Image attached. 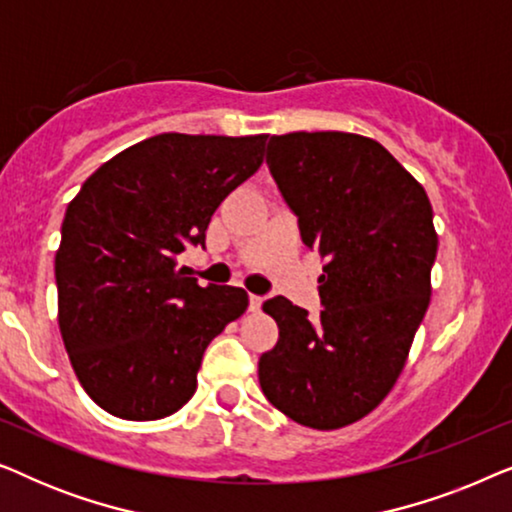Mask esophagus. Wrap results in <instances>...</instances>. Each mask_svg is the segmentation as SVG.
<instances>
[{"label":"esophagus","mask_w":512,"mask_h":512,"mask_svg":"<svg viewBox=\"0 0 512 512\" xmlns=\"http://www.w3.org/2000/svg\"><path fill=\"white\" fill-rule=\"evenodd\" d=\"M263 296H256V293H251V296H249V310L251 312H258V310H261V305H263Z\"/></svg>","instance_id":"obj_1"}]
</instances>
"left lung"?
<instances>
[{"instance_id":"1","label":"left lung","mask_w":512,"mask_h":512,"mask_svg":"<svg viewBox=\"0 0 512 512\" xmlns=\"http://www.w3.org/2000/svg\"><path fill=\"white\" fill-rule=\"evenodd\" d=\"M265 163L326 265L319 319L284 296L263 303L279 340L258 382L293 422L340 429L382 403L408 359L431 298L433 209L382 144L352 132L275 135Z\"/></svg>"}]
</instances>
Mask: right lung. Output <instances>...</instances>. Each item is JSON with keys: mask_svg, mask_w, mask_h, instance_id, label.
I'll use <instances>...</instances> for the list:
<instances>
[{"mask_svg": "<svg viewBox=\"0 0 512 512\" xmlns=\"http://www.w3.org/2000/svg\"><path fill=\"white\" fill-rule=\"evenodd\" d=\"M265 139L165 132L107 160L69 202L58 324L81 387L109 415L177 412L209 342L247 310V291L200 286L177 256L205 247L216 207L261 167Z\"/></svg>", "mask_w": 512, "mask_h": 512, "instance_id": "1", "label": "right lung"}]
</instances>
